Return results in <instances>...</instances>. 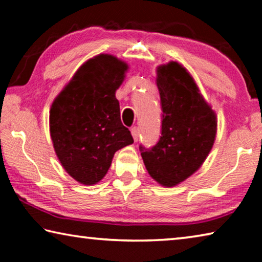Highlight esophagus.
<instances>
[{
  "label": "esophagus",
  "mask_w": 262,
  "mask_h": 262,
  "mask_svg": "<svg viewBox=\"0 0 262 262\" xmlns=\"http://www.w3.org/2000/svg\"><path fill=\"white\" fill-rule=\"evenodd\" d=\"M132 135H133V139H134V141L136 142L137 140H139V136H140V129L137 127H133L132 129Z\"/></svg>",
  "instance_id": "esophagus-1"
}]
</instances>
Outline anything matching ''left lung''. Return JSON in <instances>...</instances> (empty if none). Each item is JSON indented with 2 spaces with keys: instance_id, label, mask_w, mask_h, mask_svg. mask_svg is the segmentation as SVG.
<instances>
[{
  "instance_id": "obj_1",
  "label": "left lung",
  "mask_w": 262,
  "mask_h": 262,
  "mask_svg": "<svg viewBox=\"0 0 262 262\" xmlns=\"http://www.w3.org/2000/svg\"><path fill=\"white\" fill-rule=\"evenodd\" d=\"M162 103V136L151 149L140 147L151 178L165 187L183 183L201 167L214 145L215 111L183 64L170 61L157 67Z\"/></svg>"
}]
</instances>
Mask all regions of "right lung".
<instances>
[{"instance_id":"obj_1","label":"right lung","mask_w":262,"mask_h":262,"mask_svg":"<svg viewBox=\"0 0 262 262\" xmlns=\"http://www.w3.org/2000/svg\"><path fill=\"white\" fill-rule=\"evenodd\" d=\"M129 69L111 54L96 55L79 67L53 100L50 133L66 172L92 186L104 178L119 149L134 140L120 119L115 91Z\"/></svg>"}]
</instances>
